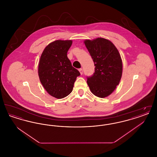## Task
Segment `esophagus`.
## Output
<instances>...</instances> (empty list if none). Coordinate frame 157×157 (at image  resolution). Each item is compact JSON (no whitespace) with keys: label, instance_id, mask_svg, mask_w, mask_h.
I'll use <instances>...</instances> for the list:
<instances>
[{"label":"esophagus","instance_id":"esophagus-1","mask_svg":"<svg viewBox=\"0 0 157 157\" xmlns=\"http://www.w3.org/2000/svg\"><path fill=\"white\" fill-rule=\"evenodd\" d=\"M79 72H80L81 75H82V74H83V69H82V68H80V69H79Z\"/></svg>","mask_w":157,"mask_h":157}]
</instances>
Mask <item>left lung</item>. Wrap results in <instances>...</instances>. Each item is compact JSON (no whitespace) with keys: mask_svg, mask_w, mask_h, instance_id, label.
Wrapping results in <instances>:
<instances>
[{"mask_svg":"<svg viewBox=\"0 0 157 157\" xmlns=\"http://www.w3.org/2000/svg\"><path fill=\"white\" fill-rule=\"evenodd\" d=\"M84 44L95 66L94 75L87 78V83L94 95L107 97L119 85L122 74L119 51L112 42L103 37L86 39Z\"/></svg>","mask_w":157,"mask_h":157,"instance_id":"obj_1","label":"left lung"}]
</instances>
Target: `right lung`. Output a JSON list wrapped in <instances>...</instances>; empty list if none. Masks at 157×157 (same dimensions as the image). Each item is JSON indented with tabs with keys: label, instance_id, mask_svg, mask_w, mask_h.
Wrapping results in <instances>:
<instances>
[{
	"label": "right lung",
	"instance_id": "right-lung-1",
	"mask_svg": "<svg viewBox=\"0 0 157 157\" xmlns=\"http://www.w3.org/2000/svg\"><path fill=\"white\" fill-rule=\"evenodd\" d=\"M72 40H57L46 46L38 66L40 81L47 92L57 99L69 95L79 72L72 66L67 52Z\"/></svg>",
	"mask_w": 157,
	"mask_h": 157
}]
</instances>
